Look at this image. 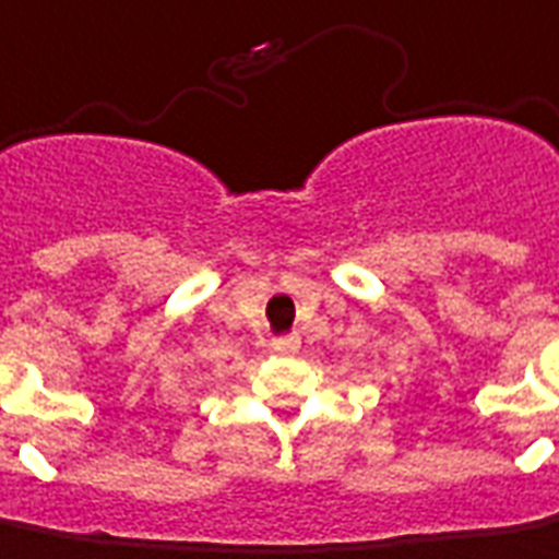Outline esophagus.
<instances>
[{
    "label": "esophagus",
    "instance_id": "34e87169",
    "mask_svg": "<svg viewBox=\"0 0 559 559\" xmlns=\"http://www.w3.org/2000/svg\"><path fill=\"white\" fill-rule=\"evenodd\" d=\"M272 347L278 350V354H296L299 350V335H281L272 342Z\"/></svg>",
    "mask_w": 559,
    "mask_h": 559
}]
</instances>
